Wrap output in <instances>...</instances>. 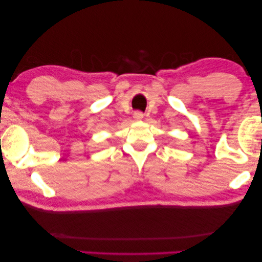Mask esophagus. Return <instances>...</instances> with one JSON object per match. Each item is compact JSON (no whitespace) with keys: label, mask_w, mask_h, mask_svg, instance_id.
<instances>
[{"label":"esophagus","mask_w":262,"mask_h":262,"mask_svg":"<svg viewBox=\"0 0 262 262\" xmlns=\"http://www.w3.org/2000/svg\"><path fill=\"white\" fill-rule=\"evenodd\" d=\"M143 117H144V114H143L142 112H135L134 113V119L136 120V121H139V120H142L143 119Z\"/></svg>","instance_id":"obj_1"}]
</instances>
